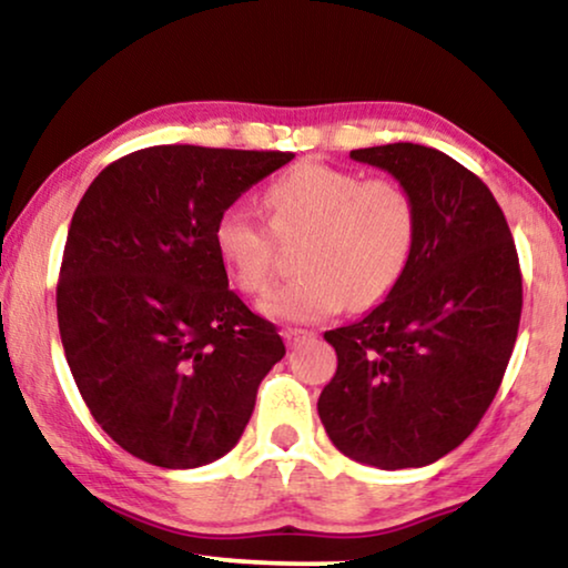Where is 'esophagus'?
Wrapping results in <instances>:
<instances>
[{
  "label": "esophagus",
  "instance_id": "obj_1",
  "mask_svg": "<svg viewBox=\"0 0 568 568\" xmlns=\"http://www.w3.org/2000/svg\"><path fill=\"white\" fill-rule=\"evenodd\" d=\"M315 333L313 331H305V328H284V341H286V346H297V344H302V341L305 338H313Z\"/></svg>",
  "mask_w": 568,
  "mask_h": 568
}]
</instances>
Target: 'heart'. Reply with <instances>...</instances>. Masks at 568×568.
<instances>
[{"instance_id":"b5f03b06","label":"heart","mask_w":568,"mask_h":568,"mask_svg":"<svg viewBox=\"0 0 568 568\" xmlns=\"http://www.w3.org/2000/svg\"><path fill=\"white\" fill-rule=\"evenodd\" d=\"M263 199L277 237H302V274L271 294L263 313L310 323L338 313L346 302L356 310L372 307L408 268L418 209L395 178L364 181L354 170L300 162L278 175ZM273 233L247 206L224 209L214 224L216 255L245 294H266L274 282Z\"/></svg>"}]
</instances>
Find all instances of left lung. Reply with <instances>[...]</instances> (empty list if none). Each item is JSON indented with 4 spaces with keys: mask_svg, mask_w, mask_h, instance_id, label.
<instances>
[{
    "mask_svg": "<svg viewBox=\"0 0 568 568\" xmlns=\"http://www.w3.org/2000/svg\"><path fill=\"white\" fill-rule=\"evenodd\" d=\"M410 191L408 268L359 323L328 331L338 367L317 400L333 445L383 470L422 468L468 439L517 341L523 274L488 185L424 144L354 150Z\"/></svg>",
    "mask_w": 568,
    "mask_h": 568,
    "instance_id": "1",
    "label": "left lung"
}]
</instances>
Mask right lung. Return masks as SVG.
<instances>
[{
  "instance_id": "1",
  "label": "right lung",
  "mask_w": 568,
  "mask_h": 568,
  "mask_svg": "<svg viewBox=\"0 0 568 568\" xmlns=\"http://www.w3.org/2000/svg\"><path fill=\"white\" fill-rule=\"evenodd\" d=\"M292 158L160 144L84 191L57 286L61 344L92 418L139 460L185 470L227 455L286 354L230 290L214 224Z\"/></svg>"
}]
</instances>
